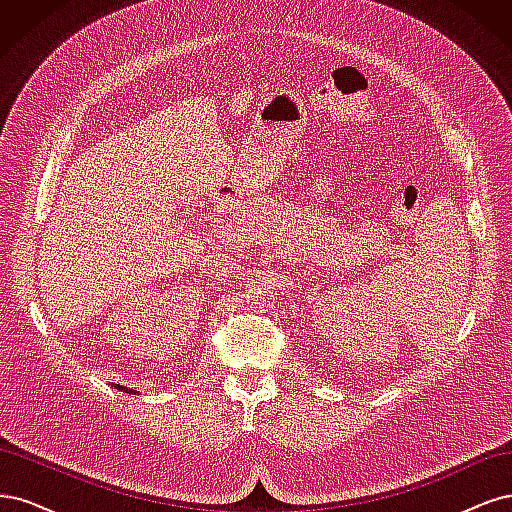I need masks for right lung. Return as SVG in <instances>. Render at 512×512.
<instances>
[{
    "label": "right lung",
    "mask_w": 512,
    "mask_h": 512,
    "mask_svg": "<svg viewBox=\"0 0 512 512\" xmlns=\"http://www.w3.org/2000/svg\"><path fill=\"white\" fill-rule=\"evenodd\" d=\"M117 389H119V391H126V393L130 391V389H126V386H117ZM130 393H132V391H130Z\"/></svg>",
    "instance_id": "1"
}]
</instances>
